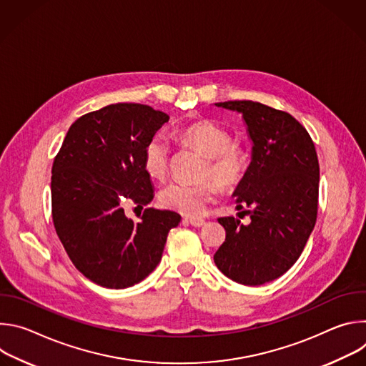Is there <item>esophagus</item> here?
<instances>
[{
  "instance_id": "obj_1",
  "label": "esophagus",
  "mask_w": 366,
  "mask_h": 366,
  "mask_svg": "<svg viewBox=\"0 0 366 366\" xmlns=\"http://www.w3.org/2000/svg\"><path fill=\"white\" fill-rule=\"evenodd\" d=\"M187 222L194 227H201L205 224V220L201 217H187Z\"/></svg>"
}]
</instances>
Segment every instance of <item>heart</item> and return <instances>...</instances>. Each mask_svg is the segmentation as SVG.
<instances>
[{
	"label": "heart",
	"mask_w": 366,
	"mask_h": 366,
	"mask_svg": "<svg viewBox=\"0 0 366 366\" xmlns=\"http://www.w3.org/2000/svg\"><path fill=\"white\" fill-rule=\"evenodd\" d=\"M178 136L187 144L198 149L205 158L204 175H213L226 189L237 187L247 174L249 154L240 146L232 144V134L208 120H197L182 126ZM169 167V142L164 134H154L143 150V168L153 179H164ZM220 187L213 179L199 182L174 181L159 192V201L169 210L185 216H201L207 205L219 194Z\"/></svg>",
	"instance_id": "heart-1"
}]
</instances>
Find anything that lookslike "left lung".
Wrapping results in <instances>:
<instances>
[{"label":"left lung","instance_id":"1","mask_svg":"<svg viewBox=\"0 0 366 366\" xmlns=\"http://www.w3.org/2000/svg\"><path fill=\"white\" fill-rule=\"evenodd\" d=\"M242 114L252 146L246 177L237 185V208L247 226L220 217L226 240L214 254L217 268L243 285L284 275L300 257L317 219L319 159L308 132L288 113L254 101L216 102Z\"/></svg>","mask_w":366,"mask_h":366}]
</instances>
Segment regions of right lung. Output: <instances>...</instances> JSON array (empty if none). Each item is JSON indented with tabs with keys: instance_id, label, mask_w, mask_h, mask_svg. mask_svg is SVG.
<instances>
[{
	"instance_id": "add662e5",
	"label": "right lung",
	"mask_w": 366,
	"mask_h": 366,
	"mask_svg": "<svg viewBox=\"0 0 366 366\" xmlns=\"http://www.w3.org/2000/svg\"><path fill=\"white\" fill-rule=\"evenodd\" d=\"M169 116L119 102L84 114L68 130L51 167V217L75 268L106 288L143 281L161 262L168 233L181 222L169 210L146 208L140 222L124 205L153 199L143 150Z\"/></svg>"
}]
</instances>
